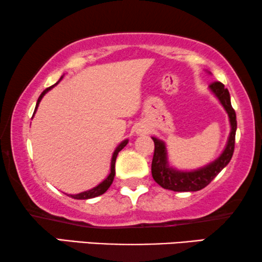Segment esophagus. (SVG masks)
Masks as SVG:
<instances>
[{
  "label": "esophagus",
  "instance_id": "esophagus-1",
  "mask_svg": "<svg viewBox=\"0 0 262 262\" xmlns=\"http://www.w3.org/2000/svg\"><path fill=\"white\" fill-rule=\"evenodd\" d=\"M149 131V128L144 126V125H137V127H136V134L137 135H143V134H146V132Z\"/></svg>",
  "mask_w": 262,
  "mask_h": 262
}]
</instances>
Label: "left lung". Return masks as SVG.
<instances>
[{
    "label": "left lung",
    "instance_id": "8db88e82",
    "mask_svg": "<svg viewBox=\"0 0 262 262\" xmlns=\"http://www.w3.org/2000/svg\"><path fill=\"white\" fill-rule=\"evenodd\" d=\"M210 91L218 99L221 105L223 106L225 112L228 113L229 121H230V134L227 142V145L223 152L212 162L206 164L202 168L194 170H179L177 168L169 166L168 162L167 148L163 141L151 137L155 143V151L151 162V174L154 180L161 187L170 189L174 192H195L206 187L214 178L220 174V171L230 162L235 148V135L237 128L236 121V113L231 106L230 94L229 91L221 82H213L210 84Z\"/></svg>",
    "mask_w": 262,
    "mask_h": 262
}]
</instances>
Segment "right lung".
Masks as SVG:
<instances>
[{"label":"right lung","instance_id":"add662e5","mask_svg":"<svg viewBox=\"0 0 262 262\" xmlns=\"http://www.w3.org/2000/svg\"><path fill=\"white\" fill-rule=\"evenodd\" d=\"M62 78H63V76L59 78V81L57 82V83H55L53 85H51V87L46 88L45 91L41 93L40 96H39L38 101H37V105H35L34 113H35V111H37V108H38L39 102L41 101L42 96H44V95L46 94V93H48L49 91H51V89H52L53 87H55V85L58 84L59 82H60V80H62ZM127 143H128V139H125V141L121 142L120 144L117 146L116 150H114V152H113V155H112V160H111V173L108 174V177H107V178L105 179V180H103L102 182H100V184H99L98 186H95L94 188L88 189V191L81 192V193H78V194H68V195L71 196V198H74V199H91V198H95V196H99V195L103 194V193H105V192L107 191V189L110 188V186L112 185L113 179H114V175H116V160H117L118 154H119V151H120L121 149H124V146L126 145Z\"/></svg>","mask_w":262,"mask_h":262}]
</instances>
